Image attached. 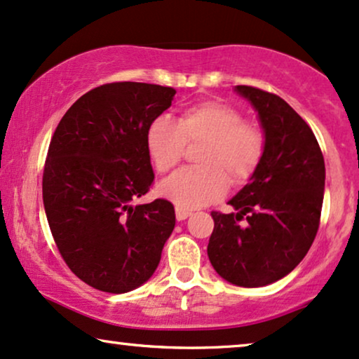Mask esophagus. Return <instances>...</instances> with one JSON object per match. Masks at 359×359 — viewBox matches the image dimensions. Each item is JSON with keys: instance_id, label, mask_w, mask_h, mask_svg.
<instances>
[{"instance_id": "1", "label": "esophagus", "mask_w": 359, "mask_h": 359, "mask_svg": "<svg viewBox=\"0 0 359 359\" xmlns=\"http://www.w3.org/2000/svg\"><path fill=\"white\" fill-rule=\"evenodd\" d=\"M189 216H191V211H188V209L176 208V219H178V221H184V219H188Z\"/></svg>"}]
</instances>
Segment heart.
<instances>
[{
	"mask_svg": "<svg viewBox=\"0 0 359 359\" xmlns=\"http://www.w3.org/2000/svg\"><path fill=\"white\" fill-rule=\"evenodd\" d=\"M201 143L194 168H184L161 181L158 193L178 208L194 209L217 201L227 183L242 184L255 173L265 150V137L244 123L234 107L206 100L181 111L176 123L156 117L148 125L145 145L158 173H168L181 161L186 145Z\"/></svg>",
	"mask_w": 359,
	"mask_h": 359,
	"instance_id": "obj_1",
	"label": "heart"
}]
</instances>
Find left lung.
<instances>
[{
  "label": "left lung",
  "mask_w": 359,
  "mask_h": 359,
  "mask_svg": "<svg viewBox=\"0 0 359 359\" xmlns=\"http://www.w3.org/2000/svg\"><path fill=\"white\" fill-rule=\"evenodd\" d=\"M234 90L257 111L265 150L249 183L229 201L237 212H211L208 257L224 280L252 288L290 273L313 244L325 160L311 128L285 100L249 86Z\"/></svg>",
  "instance_id": "obj_1"
}]
</instances>
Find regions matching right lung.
Here are the masks:
<instances>
[{
    "label": "right lung",
    "mask_w": 359,
    "mask_h": 359,
    "mask_svg": "<svg viewBox=\"0 0 359 359\" xmlns=\"http://www.w3.org/2000/svg\"><path fill=\"white\" fill-rule=\"evenodd\" d=\"M175 94L143 82L95 87L66 111L50 140L43 175L50 232L69 269L97 290L143 285L175 229L170 201L133 204L155 180L147 128Z\"/></svg>",
    "instance_id": "right-lung-1"
}]
</instances>
